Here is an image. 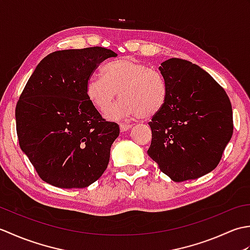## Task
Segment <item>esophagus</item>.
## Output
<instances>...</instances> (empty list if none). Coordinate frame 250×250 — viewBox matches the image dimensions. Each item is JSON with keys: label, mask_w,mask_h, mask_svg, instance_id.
<instances>
[{"label": "esophagus", "mask_w": 250, "mask_h": 250, "mask_svg": "<svg viewBox=\"0 0 250 250\" xmlns=\"http://www.w3.org/2000/svg\"><path fill=\"white\" fill-rule=\"evenodd\" d=\"M119 128H120L121 132H125V131H129L132 128V125H125V124H120Z\"/></svg>", "instance_id": "1"}]
</instances>
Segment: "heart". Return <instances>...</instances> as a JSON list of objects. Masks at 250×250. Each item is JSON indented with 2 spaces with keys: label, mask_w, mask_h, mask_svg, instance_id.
<instances>
[{
  "label": "heart",
  "mask_w": 250,
  "mask_h": 250,
  "mask_svg": "<svg viewBox=\"0 0 250 250\" xmlns=\"http://www.w3.org/2000/svg\"><path fill=\"white\" fill-rule=\"evenodd\" d=\"M104 76L91 74L86 83V95L94 107L104 111L114 102L118 104L106 111V118L118 120L130 117L150 119L166 104L167 84L159 72L131 57L110 62L104 66Z\"/></svg>",
  "instance_id": "heart-1"
}]
</instances>
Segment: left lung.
I'll return each instance as SVG.
<instances>
[{
  "mask_svg": "<svg viewBox=\"0 0 250 250\" xmlns=\"http://www.w3.org/2000/svg\"><path fill=\"white\" fill-rule=\"evenodd\" d=\"M167 101L149 122L147 153L174 182L204 176L218 166L233 134L226 91L199 65L172 58L159 67Z\"/></svg>",
  "mask_w": 250,
  "mask_h": 250,
  "instance_id": "1",
  "label": "left lung"
}]
</instances>
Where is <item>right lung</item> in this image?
I'll return each instance as SVG.
<instances>
[{"instance_id":"add662e5","label":"right lung","mask_w":250,"mask_h":250,"mask_svg":"<svg viewBox=\"0 0 250 250\" xmlns=\"http://www.w3.org/2000/svg\"><path fill=\"white\" fill-rule=\"evenodd\" d=\"M117 54L103 47L55 51L42 60L16 106L19 145L40 177L58 188H86L102 176L119 135L86 95L89 76Z\"/></svg>"}]
</instances>
